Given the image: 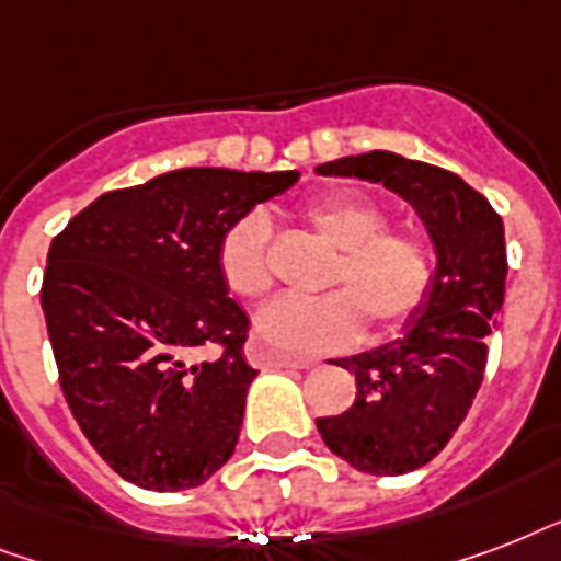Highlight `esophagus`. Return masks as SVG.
Returning a JSON list of instances; mask_svg holds the SVG:
<instances>
[{"label": "esophagus", "instance_id": "34e87169", "mask_svg": "<svg viewBox=\"0 0 561 561\" xmlns=\"http://www.w3.org/2000/svg\"><path fill=\"white\" fill-rule=\"evenodd\" d=\"M247 360L253 364V367H290V369H311L317 367L320 360L317 358H308V355H285V352H276L271 350L267 343L262 341H250L247 343Z\"/></svg>", "mask_w": 561, "mask_h": 561}]
</instances>
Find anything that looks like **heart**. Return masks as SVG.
Listing matches in <instances>:
<instances>
[{"mask_svg":"<svg viewBox=\"0 0 561 561\" xmlns=\"http://www.w3.org/2000/svg\"><path fill=\"white\" fill-rule=\"evenodd\" d=\"M302 218L341 253L323 297H279L262 308L255 334L279 352H329L373 323L392 332L416 314L436 279L434 247L413 229L387 227V209L367 194L341 192L308 203ZM271 224L247 211L224 229L218 273L236 297L262 299L273 285L267 262Z\"/></svg>","mask_w":561,"mask_h":561,"instance_id":"obj_1","label":"heart"}]
</instances>
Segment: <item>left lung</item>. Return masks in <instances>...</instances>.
<instances>
[{
	"label": "left lung",
	"instance_id": "obj_1",
	"mask_svg": "<svg viewBox=\"0 0 561 561\" xmlns=\"http://www.w3.org/2000/svg\"><path fill=\"white\" fill-rule=\"evenodd\" d=\"M323 178L383 183L416 209L436 250L431 297L401 337L341 358L358 392L341 416L317 419L323 443L367 474H408L443 451L486 369V341L504 306V220L451 171L390 151L317 165Z\"/></svg>",
	"mask_w": 561,
	"mask_h": 561
}]
</instances>
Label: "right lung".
I'll return each instance as SVG.
<instances>
[{"label": "right lung", "mask_w": 561, "mask_h": 561, "mask_svg": "<svg viewBox=\"0 0 561 561\" xmlns=\"http://www.w3.org/2000/svg\"><path fill=\"white\" fill-rule=\"evenodd\" d=\"M299 171L180 169L101 194L48 247L43 314L83 436L153 492L206 483L232 457L255 369L250 320L218 273L236 218ZM221 355L197 362L201 345Z\"/></svg>", "instance_id": "add662e5"}]
</instances>
